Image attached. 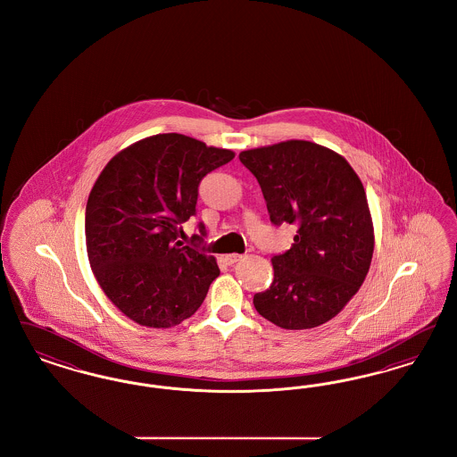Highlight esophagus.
I'll list each match as a JSON object with an SVG mask.
<instances>
[{
    "mask_svg": "<svg viewBox=\"0 0 457 457\" xmlns=\"http://www.w3.org/2000/svg\"><path fill=\"white\" fill-rule=\"evenodd\" d=\"M241 259H243V255H238V253H229V255H226V257H224V261L228 262L229 265L237 263V262L241 261Z\"/></svg>",
    "mask_w": 457,
    "mask_h": 457,
    "instance_id": "esophagus-1",
    "label": "esophagus"
}]
</instances>
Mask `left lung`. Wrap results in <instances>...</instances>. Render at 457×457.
<instances>
[{"label":"left lung","instance_id":"8db88e82","mask_svg":"<svg viewBox=\"0 0 457 457\" xmlns=\"http://www.w3.org/2000/svg\"><path fill=\"white\" fill-rule=\"evenodd\" d=\"M257 178L270 220L298 228L272 257L274 281L253 296L263 319L289 330L322 326L358 293L373 255V222L361 179L348 161L308 140L239 154Z\"/></svg>","mask_w":457,"mask_h":457}]
</instances>
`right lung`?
Listing matches in <instances>:
<instances>
[{
    "label": "right lung",
    "mask_w": 457,
    "mask_h": 457,
    "mask_svg": "<svg viewBox=\"0 0 457 457\" xmlns=\"http://www.w3.org/2000/svg\"><path fill=\"white\" fill-rule=\"evenodd\" d=\"M233 157L159 133L120 151L97 176L86 207L88 262L111 303L138 326H178L204 303L218 262L176 237L195 214L202 178Z\"/></svg>",
    "instance_id": "1"
}]
</instances>
